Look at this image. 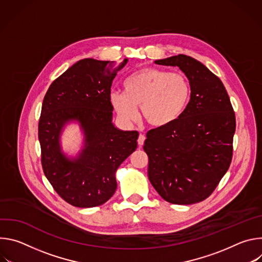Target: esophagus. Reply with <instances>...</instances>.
<instances>
[{"instance_id":"esophagus-1","label":"esophagus","mask_w":262,"mask_h":262,"mask_svg":"<svg viewBox=\"0 0 262 262\" xmlns=\"http://www.w3.org/2000/svg\"><path fill=\"white\" fill-rule=\"evenodd\" d=\"M145 139H146V137H145L144 135L140 134V136H139V138H138V144H139V146H142V145L144 144Z\"/></svg>"}]
</instances>
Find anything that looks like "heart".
Returning <instances> with one entry per match:
<instances>
[{
  "mask_svg": "<svg viewBox=\"0 0 262 262\" xmlns=\"http://www.w3.org/2000/svg\"><path fill=\"white\" fill-rule=\"evenodd\" d=\"M191 84L181 72H170L157 67H145L124 82V92L112 91L108 99L124 123L141 117L154 127H165L176 121L188 106Z\"/></svg>",
  "mask_w": 262,
  "mask_h": 262,
  "instance_id": "heart-1",
  "label": "heart"
}]
</instances>
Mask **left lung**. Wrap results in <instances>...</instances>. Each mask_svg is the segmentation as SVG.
I'll return each instance as SVG.
<instances>
[{"label": "left lung", "instance_id": "1", "mask_svg": "<svg viewBox=\"0 0 262 262\" xmlns=\"http://www.w3.org/2000/svg\"><path fill=\"white\" fill-rule=\"evenodd\" d=\"M156 63L178 66L192 92L176 121L147 133L148 178L170 203L201 202L212 194L231 164L234 111L222 81L201 62L178 55Z\"/></svg>", "mask_w": 262, "mask_h": 262}]
</instances>
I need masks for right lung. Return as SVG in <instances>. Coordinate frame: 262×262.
I'll return each instance as SVG.
<instances>
[{
    "instance_id": "right-lung-1",
    "label": "right lung",
    "mask_w": 262,
    "mask_h": 262,
    "mask_svg": "<svg viewBox=\"0 0 262 262\" xmlns=\"http://www.w3.org/2000/svg\"><path fill=\"white\" fill-rule=\"evenodd\" d=\"M127 59H83L73 64L50 86L38 123L41 165L57 194L76 207L105 203L117 189L116 170L137 148L139 133L123 132L112 123L111 86ZM79 121L85 145L78 158L61 151L59 135L69 121Z\"/></svg>"
}]
</instances>
